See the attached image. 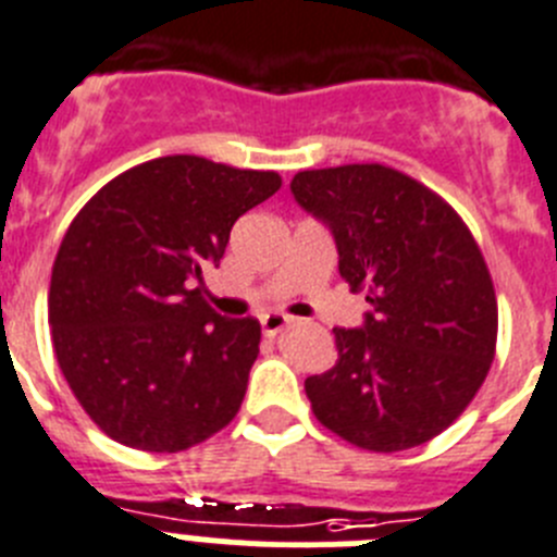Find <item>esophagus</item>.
I'll return each instance as SVG.
<instances>
[{"label":"esophagus","instance_id":"obj_1","mask_svg":"<svg viewBox=\"0 0 557 557\" xmlns=\"http://www.w3.org/2000/svg\"><path fill=\"white\" fill-rule=\"evenodd\" d=\"M288 324H290V319H288V315H283V313L260 315V327H263V335H269V338H274L277 333H283Z\"/></svg>","mask_w":557,"mask_h":557}]
</instances>
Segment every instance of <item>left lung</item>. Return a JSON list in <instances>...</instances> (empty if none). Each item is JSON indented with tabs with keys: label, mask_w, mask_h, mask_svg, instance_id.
I'll return each instance as SVG.
<instances>
[{
	"label": "left lung",
	"mask_w": 557,
	"mask_h": 557,
	"mask_svg": "<svg viewBox=\"0 0 557 557\" xmlns=\"http://www.w3.org/2000/svg\"><path fill=\"white\" fill-rule=\"evenodd\" d=\"M333 233L338 272L372 310L335 327L338 360L305 380L315 419L372 453L419 447L463 413L497 347V297L472 233L438 194L380 163L290 180Z\"/></svg>",
	"instance_id": "1"
}]
</instances>
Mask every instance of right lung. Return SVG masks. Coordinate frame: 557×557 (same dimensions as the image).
Here are the masks:
<instances>
[{"mask_svg":"<svg viewBox=\"0 0 557 557\" xmlns=\"http://www.w3.org/2000/svg\"><path fill=\"white\" fill-rule=\"evenodd\" d=\"M283 180L169 154L99 188L58 249L49 327L69 388L104 435L180 453L233 422L258 358V319L205 302L230 230Z\"/></svg>","mask_w":557,"mask_h":557,"instance_id":"add662e5","label":"right lung"}]
</instances>
